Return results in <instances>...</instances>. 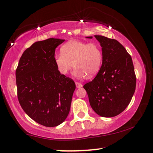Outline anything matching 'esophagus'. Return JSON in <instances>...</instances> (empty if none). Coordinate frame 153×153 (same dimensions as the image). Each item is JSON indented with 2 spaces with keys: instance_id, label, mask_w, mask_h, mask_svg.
Segmentation results:
<instances>
[{
  "instance_id": "esophagus-1",
  "label": "esophagus",
  "mask_w": 153,
  "mask_h": 153,
  "mask_svg": "<svg viewBox=\"0 0 153 153\" xmlns=\"http://www.w3.org/2000/svg\"><path fill=\"white\" fill-rule=\"evenodd\" d=\"M76 87L77 88H79L81 87H82V84L81 83H79V82H76Z\"/></svg>"
}]
</instances>
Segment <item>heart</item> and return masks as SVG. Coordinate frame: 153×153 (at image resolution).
Here are the masks:
<instances>
[{
	"mask_svg": "<svg viewBox=\"0 0 153 153\" xmlns=\"http://www.w3.org/2000/svg\"><path fill=\"white\" fill-rule=\"evenodd\" d=\"M61 53L54 56L57 69L62 75L69 74L74 65V77L84 78L96 76L102 64V51L97 43L70 40L61 47Z\"/></svg>",
	"mask_w": 153,
	"mask_h": 153,
	"instance_id": "1",
	"label": "heart"
}]
</instances>
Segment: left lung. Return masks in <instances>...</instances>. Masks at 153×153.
<instances>
[{
  "label": "left lung",
  "instance_id": "8db88e82",
  "mask_svg": "<svg viewBox=\"0 0 153 153\" xmlns=\"http://www.w3.org/2000/svg\"><path fill=\"white\" fill-rule=\"evenodd\" d=\"M102 51V64L97 76L84 85L89 103L97 115L112 117L125 110L136 87L131 56L117 40L95 35ZM93 38L92 36L86 37Z\"/></svg>",
  "mask_w": 153,
  "mask_h": 153
}]
</instances>
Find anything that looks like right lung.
Returning a JSON list of instances; mask_svg holds the SVG:
<instances>
[{
	"instance_id": "obj_1",
	"label": "right lung",
	"mask_w": 153,
	"mask_h": 153,
	"mask_svg": "<svg viewBox=\"0 0 153 153\" xmlns=\"http://www.w3.org/2000/svg\"><path fill=\"white\" fill-rule=\"evenodd\" d=\"M65 40L38 41L22 53L16 71L19 103L27 115L47 127L60 125L69 115L76 84L54 62L56 47Z\"/></svg>"
}]
</instances>
